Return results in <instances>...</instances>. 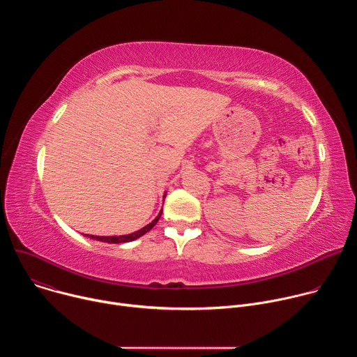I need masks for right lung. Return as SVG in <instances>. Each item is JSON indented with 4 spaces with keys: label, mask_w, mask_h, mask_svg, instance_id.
Returning <instances> with one entry per match:
<instances>
[{
    "label": "right lung",
    "mask_w": 357,
    "mask_h": 357,
    "mask_svg": "<svg viewBox=\"0 0 357 357\" xmlns=\"http://www.w3.org/2000/svg\"><path fill=\"white\" fill-rule=\"evenodd\" d=\"M161 215H162V211L160 212V215L152 220L149 225H146L145 227H142L141 230H138V231H134V233H131V234H126V236H91V234H87V237H90V238H93V240H98V241H103V243H113V244H117V243H127V241H132V240H135V238H138V237H141V236H144L146 231H149L152 227H154L155 225H157V222L160 220V218H161Z\"/></svg>",
    "instance_id": "add662e5"
}]
</instances>
